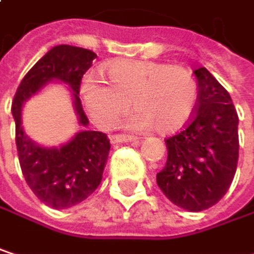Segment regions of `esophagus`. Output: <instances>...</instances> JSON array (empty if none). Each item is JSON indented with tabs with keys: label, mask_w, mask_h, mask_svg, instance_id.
<instances>
[{
	"label": "esophagus",
	"mask_w": 254,
	"mask_h": 254,
	"mask_svg": "<svg viewBox=\"0 0 254 254\" xmlns=\"http://www.w3.org/2000/svg\"><path fill=\"white\" fill-rule=\"evenodd\" d=\"M139 138L138 136H133V135H127V133H115L110 136V141L113 144L116 142H130V141H138Z\"/></svg>",
	"instance_id": "esophagus-1"
}]
</instances>
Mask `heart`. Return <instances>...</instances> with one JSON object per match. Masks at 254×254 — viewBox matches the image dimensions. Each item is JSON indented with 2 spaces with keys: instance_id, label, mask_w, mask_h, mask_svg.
<instances>
[{
  "instance_id": "obj_1",
  "label": "heart",
  "mask_w": 254,
  "mask_h": 254,
  "mask_svg": "<svg viewBox=\"0 0 254 254\" xmlns=\"http://www.w3.org/2000/svg\"><path fill=\"white\" fill-rule=\"evenodd\" d=\"M109 85L88 76L80 86L82 103L91 119L103 129L115 127L130 101L136 112L127 127L172 133L195 112L198 83L191 70L159 62L116 60L104 69Z\"/></svg>"
}]
</instances>
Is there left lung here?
<instances>
[{"label": "left lung", "instance_id": "obj_1", "mask_svg": "<svg viewBox=\"0 0 254 254\" xmlns=\"http://www.w3.org/2000/svg\"><path fill=\"white\" fill-rule=\"evenodd\" d=\"M198 103L187 127L165 139L168 160L157 185L178 207L201 212L228 191L238 162V115L228 91L206 67L194 70Z\"/></svg>", "mask_w": 254, "mask_h": 254}]
</instances>
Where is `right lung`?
Returning <instances> with one entry per match:
<instances>
[{
	"label": "right lung",
	"instance_id": "1",
	"mask_svg": "<svg viewBox=\"0 0 254 254\" xmlns=\"http://www.w3.org/2000/svg\"><path fill=\"white\" fill-rule=\"evenodd\" d=\"M95 57L97 54L91 50L79 47H53L22 79L11 104L23 177L33 194L53 209H69L97 190L109 157L110 139L98 130H82L60 148L39 147L23 132L22 107L48 80L59 79L73 89L79 124L88 127L89 121L77 94L83 73L91 67Z\"/></svg>",
	"mask_w": 254,
	"mask_h": 254
}]
</instances>
